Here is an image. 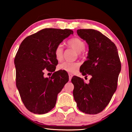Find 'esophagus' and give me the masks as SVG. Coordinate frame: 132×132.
<instances>
[{"label": "esophagus", "instance_id": "esophagus-1", "mask_svg": "<svg viewBox=\"0 0 132 132\" xmlns=\"http://www.w3.org/2000/svg\"><path fill=\"white\" fill-rule=\"evenodd\" d=\"M68 76H69V80L70 81L71 80L72 77H73V75H72V74H71V73H69V74H68Z\"/></svg>", "mask_w": 132, "mask_h": 132}]
</instances>
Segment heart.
Instances as JSON below:
<instances>
[{
	"instance_id": "1",
	"label": "heart",
	"mask_w": 132,
	"mask_h": 132,
	"mask_svg": "<svg viewBox=\"0 0 132 132\" xmlns=\"http://www.w3.org/2000/svg\"><path fill=\"white\" fill-rule=\"evenodd\" d=\"M67 46L75 50L76 51L80 54L81 52L85 48V43L82 39L79 38L75 37L70 39L67 43ZM55 58L58 61H61L63 58V48L61 45H58L55 48L54 52ZM79 64L76 62H68L65 61L61 63L58 65V69L62 71H65L69 73H74L78 69Z\"/></svg>"
}]
</instances>
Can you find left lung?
Masks as SVG:
<instances>
[{
	"label": "left lung",
	"instance_id": "1",
	"mask_svg": "<svg viewBox=\"0 0 132 132\" xmlns=\"http://www.w3.org/2000/svg\"><path fill=\"white\" fill-rule=\"evenodd\" d=\"M77 33L89 47L87 60L80 66V71L91 78L86 84L80 77H72L74 98L80 111L97 114L107 106L117 90L121 68L118 50L111 39L98 30L78 29Z\"/></svg>",
	"mask_w": 132,
	"mask_h": 132
}]
</instances>
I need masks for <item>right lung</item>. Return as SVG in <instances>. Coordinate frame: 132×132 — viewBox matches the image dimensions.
<instances>
[{
  "mask_svg": "<svg viewBox=\"0 0 132 132\" xmlns=\"http://www.w3.org/2000/svg\"><path fill=\"white\" fill-rule=\"evenodd\" d=\"M72 30L46 28L28 36L21 43L14 64L16 86L25 107L37 114H44L55 107L57 94L68 81L64 71H55L57 60L54 52ZM46 71L54 72L44 78Z\"/></svg>",
  "mask_w": 132,
  "mask_h": 132,
  "instance_id": "obj_1",
  "label": "right lung"
}]
</instances>
